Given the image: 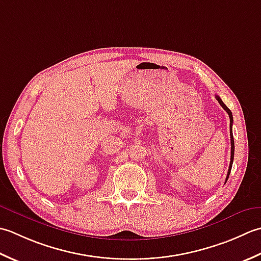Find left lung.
I'll return each instance as SVG.
<instances>
[{
    "label": "left lung",
    "mask_w": 261,
    "mask_h": 261,
    "mask_svg": "<svg viewBox=\"0 0 261 261\" xmlns=\"http://www.w3.org/2000/svg\"><path fill=\"white\" fill-rule=\"evenodd\" d=\"M216 100L219 101L220 105L222 106V108L224 109L226 113L228 114V117H230V137H231V161H230V167H228V171H227V174H226V179H225V182L227 181L228 179V175H230V172H231V169H232V164H233V158H234V140H233V133H232V125H233V116H232V113L231 110L228 109L226 106L224 105V102L221 100V98L219 97V95H215Z\"/></svg>",
    "instance_id": "left-lung-1"
}]
</instances>
